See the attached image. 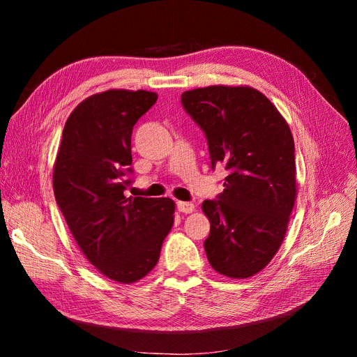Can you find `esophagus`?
<instances>
[{
  "instance_id": "34e87169",
  "label": "esophagus",
  "mask_w": 357,
  "mask_h": 357,
  "mask_svg": "<svg viewBox=\"0 0 357 357\" xmlns=\"http://www.w3.org/2000/svg\"><path fill=\"white\" fill-rule=\"evenodd\" d=\"M177 208H178V211H181V213H192L193 210H195V205H193L192 202L178 201V202H177Z\"/></svg>"
}]
</instances>
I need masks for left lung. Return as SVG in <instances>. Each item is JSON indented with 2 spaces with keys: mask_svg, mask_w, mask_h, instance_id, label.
<instances>
[{
  "mask_svg": "<svg viewBox=\"0 0 357 357\" xmlns=\"http://www.w3.org/2000/svg\"><path fill=\"white\" fill-rule=\"evenodd\" d=\"M207 137L211 168L229 171L218 201H204V241L214 271L247 278L271 262L296 199L295 144L277 107L250 86H207L181 93Z\"/></svg>",
  "mask_w": 357,
  "mask_h": 357,
  "instance_id": "left-lung-1",
  "label": "left lung"
}]
</instances>
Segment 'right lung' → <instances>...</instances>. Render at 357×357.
<instances>
[{"label":"right lung","instance_id":"add662e5","mask_svg":"<svg viewBox=\"0 0 357 357\" xmlns=\"http://www.w3.org/2000/svg\"><path fill=\"white\" fill-rule=\"evenodd\" d=\"M156 100L142 89L86 98L67 119L53 165V192L75 243L102 275L123 284L152 271L174 223L172 199L123 195L132 128Z\"/></svg>","mask_w":357,"mask_h":357}]
</instances>
